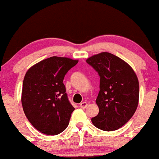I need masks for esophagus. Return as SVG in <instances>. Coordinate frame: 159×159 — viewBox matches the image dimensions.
Wrapping results in <instances>:
<instances>
[{
  "label": "esophagus",
  "instance_id": "34e87169",
  "mask_svg": "<svg viewBox=\"0 0 159 159\" xmlns=\"http://www.w3.org/2000/svg\"><path fill=\"white\" fill-rule=\"evenodd\" d=\"M80 107H81V108L84 109L87 107V103L85 102H81V104H80Z\"/></svg>",
  "mask_w": 159,
  "mask_h": 159
}]
</instances>
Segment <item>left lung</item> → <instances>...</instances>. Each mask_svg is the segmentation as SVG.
<instances>
[{
    "instance_id": "8db88e82",
    "label": "left lung",
    "mask_w": 159,
    "mask_h": 159,
    "mask_svg": "<svg viewBox=\"0 0 159 159\" xmlns=\"http://www.w3.org/2000/svg\"><path fill=\"white\" fill-rule=\"evenodd\" d=\"M86 61L100 77V90L96 100L99 112L91 121L101 130H116L132 117L138 107V77L126 62L111 53L102 52Z\"/></svg>"
}]
</instances>
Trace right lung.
I'll return each instance as SVG.
<instances>
[{"instance_id":"obj_1","label":"right lung","mask_w":159,"mask_h":159,"mask_svg":"<svg viewBox=\"0 0 159 159\" xmlns=\"http://www.w3.org/2000/svg\"><path fill=\"white\" fill-rule=\"evenodd\" d=\"M77 60L51 57L27 70L23 81L21 104L32 125L48 135H57L68 126L75 110L63 84L65 75Z\"/></svg>"}]
</instances>
